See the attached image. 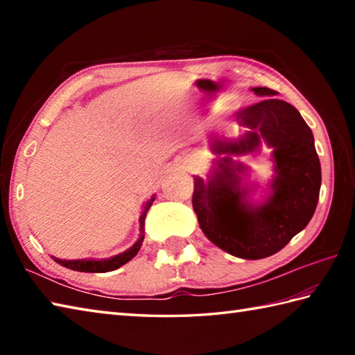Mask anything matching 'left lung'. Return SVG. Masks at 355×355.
<instances>
[{
  "mask_svg": "<svg viewBox=\"0 0 355 355\" xmlns=\"http://www.w3.org/2000/svg\"><path fill=\"white\" fill-rule=\"evenodd\" d=\"M252 92L263 99L236 112L238 122L250 131L238 143L215 141L214 150L248 153L266 140L276 163L273 193L266 205L252 206L245 200L247 191L241 189L235 164L225 157L209 183L195 177L192 206L201 230L215 245L236 258L262 259L282 250L310 223L322 173L311 128L300 112L276 99L275 89L256 87Z\"/></svg>",
  "mask_w": 355,
  "mask_h": 355,
  "instance_id": "8db88e82",
  "label": "left lung"
}]
</instances>
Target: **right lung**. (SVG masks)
Segmentation results:
<instances>
[{"instance_id": "right-lung-1", "label": "right lung", "mask_w": 355, "mask_h": 355, "mask_svg": "<svg viewBox=\"0 0 355 355\" xmlns=\"http://www.w3.org/2000/svg\"><path fill=\"white\" fill-rule=\"evenodd\" d=\"M155 197L150 198L146 205H145V209H143L141 212V216H140V230H141V236L140 239L135 243L130 250H126L123 253H120L117 256H112V258H108V259H101V261H94V259H82V261H62V259H58V258H53L58 263H61L62 267H67L70 270H74V271H85V273H107V271H112L116 270L119 267H122L123 263H126L128 261H131L135 254L139 253L140 247H141V243L143 239H145V218H146V214L149 207L153 206Z\"/></svg>"}]
</instances>
